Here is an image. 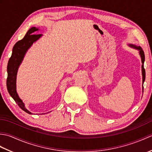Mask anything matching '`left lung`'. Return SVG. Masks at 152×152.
Listing matches in <instances>:
<instances>
[{
  "label": "left lung",
  "instance_id": "obj_1",
  "mask_svg": "<svg viewBox=\"0 0 152 152\" xmlns=\"http://www.w3.org/2000/svg\"><path fill=\"white\" fill-rule=\"evenodd\" d=\"M129 46L139 51V54H140V57H141L142 63V91H144L143 84H144V82L145 81V78H146V72H145V69L144 68V61H145V56H144V51L142 50V49L141 47L137 46L134 44H129Z\"/></svg>",
  "mask_w": 152,
  "mask_h": 152
}]
</instances>
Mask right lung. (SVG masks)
I'll use <instances>...</instances> for the list:
<instances>
[{"mask_svg": "<svg viewBox=\"0 0 152 152\" xmlns=\"http://www.w3.org/2000/svg\"><path fill=\"white\" fill-rule=\"evenodd\" d=\"M37 31H38V28L35 27H31L27 31L24 38L15 43L13 48L12 56L8 61L7 66L8 77L7 80H6V86H7V89L9 94L14 99L21 109L29 114H33V113L28 111L25 108L24 103L19 98L18 93L16 91V76H17L18 68L23 59L25 55L28 48L42 37V34H33L34 32Z\"/></svg>", "mask_w": 152, "mask_h": 152, "instance_id": "right-lung-1", "label": "right lung"}]
</instances>
